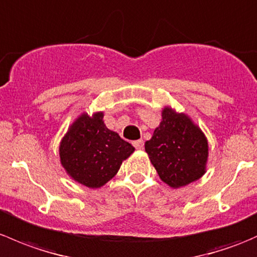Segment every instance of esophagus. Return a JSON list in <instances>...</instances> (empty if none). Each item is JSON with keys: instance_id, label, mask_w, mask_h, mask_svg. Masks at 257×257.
Listing matches in <instances>:
<instances>
[{"instance_id": "34e87169", "label": "esophagus", "mask_w": 257, "mask_h": 257, "mask_svg": "<svg viewBox=\"0 0 257 257\" xmlns=\"http://www.w3.org/2000/svg\"><path fill=\"white\" fill-rule=\"evenodd\" d=\"M133 145H134V147L137 148V149H143V147H144V142L142 141V139H139V141L133 142Z\"/></svg>"}]
</instances>
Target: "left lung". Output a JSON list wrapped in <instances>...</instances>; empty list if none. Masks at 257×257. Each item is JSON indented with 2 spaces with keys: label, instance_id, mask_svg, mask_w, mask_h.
Returning <instances> with one entry per match:
<instances>
[{
  "label": "left lung",
  "instance_id": "left-lung-1",
  "mask_svg": "<svg viewBox=\"0 0 257 257\" xmlns=\"http://www.w3.org/2000/svg\"><path fill=\"white\" fill-rule=\"evenodd\" d=\"M158 175L172 188L185 186L204 175L208 162V141L188 115L164 108L162 123L145 142Z\"/></svg>",
  "mask_w": 257,
  "mask_h": 257
}]
</instances>
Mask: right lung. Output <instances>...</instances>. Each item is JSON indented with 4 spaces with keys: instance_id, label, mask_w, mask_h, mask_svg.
Wrapping results in <instances>:
<instances>
[{
    "instance_id": "1",
    "label": "right lung",
    "mask_w": 257,
    "mask_h": 257,
    "mask_svg": "<svg viewBox=\"0 0 257 257\" xmlns=\"http://www.w3.org/2000/svg\"><path fill=\"white\" fill-rule=\"evenodd\" d=\"M133 152V145L105 126L102 112L92 116L82 114L59 145L61 163L67 174L92 189L108 183Z\"/></svg>"
}]
</instances>
